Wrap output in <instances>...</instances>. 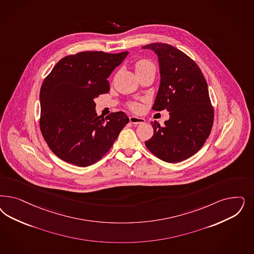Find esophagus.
<instances>
[{
	"instance_id": "esophagus-1",
	"label": "esophagus",
	"mask_w": 254,
	"mask_h": 254,
	"mask_svg": "<svg viewBox=\"0 0 254 254\" xmlns=\"http://www.w3.org/2000/svg\"><path fill=\"white\" fill-rule=\"evenodd\" d=\"M130 120V123L132 124H140V123H145V120L143 118H139V117H136V116H131L129 118Z\"/></svg>"
}]
</instances>
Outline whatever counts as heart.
I'll return each mask as SVG.
<instances>
[{
	"instance_id": "obj_1",
	"label": "heart",
	"mask_w": 254,
	"mask_h": 254,
	"mask_svg": "<svg viewBox=\"0 0 254 254\" xmlns=\"http://www.w3.org/2000/svg\"><path fill=\"white\" fill-rule=\"evenodd\" d=\"M133 68L138 76H140L141 74L147 73L148 71H151V70L155 71V65L147 59H140L138 61H136L133 64ZM128 106L132 110H139L140 109V104L137 102H130Z\"/></svg>"
}]
</instances>
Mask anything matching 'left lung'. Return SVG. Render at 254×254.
<instances>
[{
	"label": "left lung",
	"instance_id": "obj_1",
	"mask_svg": "<svg viewBox=\"0 0 254 254\" xmlns=\"http://www.w3.org/2000/svg\"><path fill=\"white\" fill-rule=\"evenodd\" d=\"M159 59L161 84L152 109L169 111L161 126L152 122L153 136L147 149L167 163H180L194 155L210 134L214 121L207 84L201 69L187 54L165 43L143 47Z\"/></svg>",
	"mask_w": 254,
	"mask_h": 254
}]
</instances>
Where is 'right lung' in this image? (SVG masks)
Wrapping results in <instances>:
<instances>
[{
  "label": "right lung",
  "instance_id": "right-lung-1",
  "mask_svg": "<svg viewBox=\"0 0 254 254\" xmlns=\"http://www.w3.org/2000/svg\"><path fill=\"white\" fill-rule=\"evenodd\" d=\"M128 51H84L63 58L40 90V130L52 152L76 166L95 164L107 154L129 118L123 111L101 119L94 98L109 91L107 77Z\"/></svg>",
  "mask_w": 254,
  "mask_h": 254
}]
</instances>
